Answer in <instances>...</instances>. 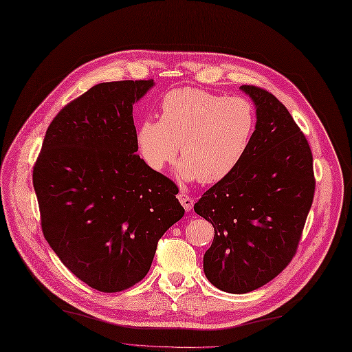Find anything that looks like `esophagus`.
I'll use <instances>...</instances> for the list:
<instances>
[{
    "label": "esophagus",
    "instance_id": "34e87169",
    "mask_svg": "<svg viewBox=\"0 0 352 352\" xmlns=\"http://www.w3.org/2000/svg\"><path fill=\"white\" fill-rule=\"evenodd\" d=\"M177 197H179V202L182 204V206L185 208V210L186 212H190L192 210V208H193V199L188 195V193H185V192H180L179 195H177Z\"/></svg>",
    "mask_w": 352,
    "mask_h": 352
}]
</instances>
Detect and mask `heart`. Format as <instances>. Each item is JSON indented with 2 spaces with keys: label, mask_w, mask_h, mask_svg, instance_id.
I'll return each mask as SVG.
<instances>
[{
  "label": "heart",
  "mask_w": 352,
  "mask_h": 352,
  "mask_svg": "<svg viewBox=\"0 0 352 352\" xmlns=\"http://www.w3.org/2000/svg\"><path fill=\"white\" fill-rule=\"evenodd\" d=\"M255 129L256 113L245 97L175 89L162 98L160 119L140 123L138 144L155 170L172 163L180 146V177L212 185L238 169Z\"/></svg>",
  "instance_id": "heart-1"
}]
</instances>
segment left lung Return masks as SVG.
I'll list each match as a JSON object with an SVG mask.
<instances>
[{"label":"left lung","mask_w":352,"mask_h":352,"mask_svg":"<svg viewBox=\"0 0 352 352\" xmlns=\"http://www.w3.org/2000/svg\"><path fill=\"white\" fill-rule=\"evenodd\" d=\"M241 90L256 107L252 143L238 169L195 204L214 228L205 275L230 294L255 291L289 265L315 192L311 147L287 107L261 87Z\"/></svg>","instance_id":"8db88e82"}]
</instances>
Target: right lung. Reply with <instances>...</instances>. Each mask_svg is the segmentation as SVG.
<instances>
[{
    "label": "right lung",
    "mask_w": 352,
    "mask_h": 352,
    "mask_svg": "<svg viewBox=\"0 0 352 352\" xmlns=\"http://www.w3.org/2000/svg\"><path fill=\"white\" fill-rule=\"evenodd\" d=\"M153 80L100 82L50 123L32 170L44 238L89 287L120 292L150 270L185 209L175 182L136 155L133 104Z\"/></svg>",
    "instance_id": "add662e5"
}]
</instances>
